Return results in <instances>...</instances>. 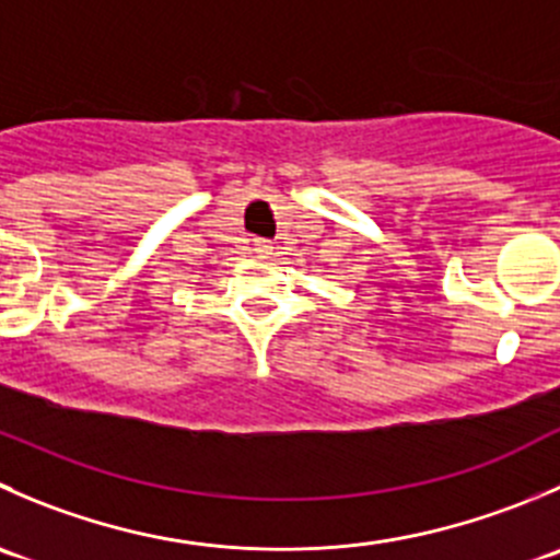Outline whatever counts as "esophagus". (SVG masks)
<instances>
[{
    "mask_svg": "<svg viewBox=\"0 0 560 560\" xmlns=\"http://www.w3.org/2000/svg\"><path fill=\"white\" fill-rule=\"evenodd\" d=\"M254 252L270 254V252H273V243H270V241H254Z\"/></svg>",
    "mask_w": 560,
    "mask_h": 560,
    "instance_id": "obj_1",
    "label": "esophagus"
}]
</instances>
